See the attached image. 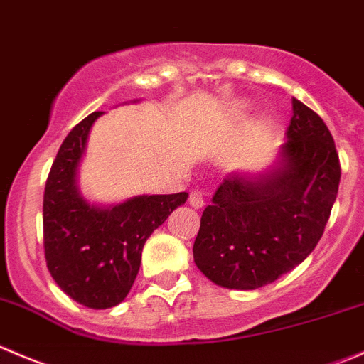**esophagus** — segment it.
Here are the masks:
<instances>
[{"label":"esophagus","instance_id":"34e87169","mask_svg":"<svg viewBox=\"0 0 364 364\" xmlns=\"http://www.w3.org/2000/svg\"><path fill=\"white\" fill-rule=\"evenodd\" d=\"M188 203H190V206L197 208V210H199V208H203L204 206L203 190H192V192H190V197H188Z\"/></svg>","mask_w":364,"mask_h":364}]
</instances>
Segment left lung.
Wrapping results in <instances>:
<instances>
[{"label":"left lung","instance_id":"8db88e82","mask_svg":"<svg viewBox=\"0 0 364 364\" xmlns=\"http://www.w3.org/2000/svg\"><path fill=\"white\" fill-rule=\"evenodd\" d=\"M279 165L259 178L229 174L203 211L193 261L215 284L256 290L306 259L322 238L340 186L333 135L291 100Z\"/></svg>","mask_w":364,"mask_h":364}]
</instances>
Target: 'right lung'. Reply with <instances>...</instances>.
Segmentation results:
<instances>
[{"mask_svg": "<svg viewBox=\"0 0 364 364\" xmlns=\"http://www.w3.org/2000/svg\"><path fill=\"white\" fill-rule=\"evenodd\" d=\"M101 114L85 117L65 136L42 204L49 274L73 301L92 309L124 301L139 274L146 240L188 197L186 192L139 196L112 208L87 203L77 190L76 172L88 132Z\"/></svg>", "mask_w": 364, "mask_h": 364, "instance_id": "right-lung-1", "label": "right lung"}]
</instances>
